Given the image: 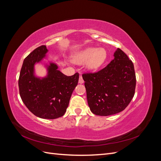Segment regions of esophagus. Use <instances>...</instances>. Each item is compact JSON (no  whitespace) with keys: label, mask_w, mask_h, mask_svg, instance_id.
<instances>
[{"label":"esophagus","mask_w":161,"mask_h":161,"mask_svg":"<svg viewBox=\"0 0 161 161\" xmlns=\"http://www.w3.org/2000/svg\"><path fill=\"white\" fill-rule=\"evenodd\" d=\"M79 82L80 84H82V83H83V82H84V80H83V79H82V77L81 75H80V76H79Z\"/></svg>","instance_id":"34e87169"}]
</instances>
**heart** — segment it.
Here are the masks:
<instances>
[{
  "mask_svg": "<svg viewBox=\"0 0 161 161\" xmlns=\"http://www.w3.org/2000/svg\"><path fill=\"white\" fill-rule=\"evenodd\" d=\"M107 58V52L103 47H88L76 52L72 60L78 64L86 62V67L90 70H96L103 64Z\"/></svg>",
  "mask_w": 161,
  "mask_h": 161,
  "instance_id": "b5f03b06",
  "label": "heart"
}]
</instances>
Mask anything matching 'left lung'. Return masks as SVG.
I'll list each match as a JSON object with an SVG mask.
<instances>
[{"label": "left lung", "instance_id": "left-lung-1", "mask_svg": "<svg viewBox=\"0 0 161 161\" xmlns=\"http://www.w3.org/2000/svg\"><path fill=\"white\" fill-rule=\"evenodd\" d=\"M92 113L108 116L124 110L132 99L136 74L132 62L119 48L114 59L103 69L82 75Z\"/></svg>", "mask_w": 161, "mask_h": 161}]
</instances>
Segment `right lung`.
<instances>
[{"instance_id": "1", "label": "right lung", "mask_w": 161, "mask_h": 161, "mask_svg": "<svg viewBox=\"0 0 161 161\" xmlns=\"http://www.w3.org/2000/svg\"><path fill=\"white\" fill-rule=\"evenodd\" d=\"M46 46L37 47L23 61L19 78L21 98L33 114L43 119H53L64 115L70 97L78 84L79 74L68 76L50 63L48 75L42 79L33 75L34 64L47 52Z\"/></svg>"}]
</instances>
